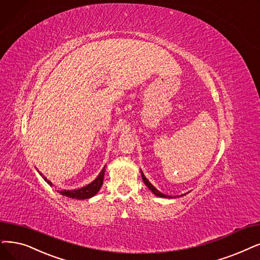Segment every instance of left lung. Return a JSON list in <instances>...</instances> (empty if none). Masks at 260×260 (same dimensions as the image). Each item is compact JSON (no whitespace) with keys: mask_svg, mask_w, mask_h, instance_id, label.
<instances>
[{"mask_svg":"<svg viewBox=\"0 0 260 260\" xmlns=\"http://www.w3.org/2000/svg\"><path fill=\"white\" fill-rule=\"evenodd\" d=\"M142 178H143V180H144V182H145V184H146L148 188L150 189V191L154 194V195H157V196H160V197H166V199H168V197H170V199H172V196H168V195H164V194H162L161 192H159L157 189L154 188V186L146 179V177H145L144 176V174L142 173Z\"/></svg>","mask_w":260,"mask_h":260,"instance_id":"1","label":"left lung"}]
</instances>
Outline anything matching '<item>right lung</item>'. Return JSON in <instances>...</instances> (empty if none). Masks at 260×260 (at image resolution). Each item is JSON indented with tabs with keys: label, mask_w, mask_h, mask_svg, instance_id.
<instances>
[{
	"label": "right lung",
	"mask_w": 260,
	"mask_h": 260,
	"mask_svg": "<svg viewBox=\"0 0 260 260\" xmlns=\"http://www.w3.org/2000/svg\"><path fill=\"white\" fill-rule=\"evenodd\" d=\"M105 168H103V170L101 171V173L99 174L98 177L92 181L91 183L87 184L86 186H83V188L79 189V190H74V191H66V190H63L60 191L59 193L61 195H65L67 197H70V199H75V200H86V199H90V197H92L94 195H96L98 193V191L100 190V188L102 186V183H103V177H105ZM39 173V171H38ZM41 176H43V178L45 179V181L48 182V184H50L51 186L53 185L52 184L51 181H49L45 176L39 173Z\"/></svg>",
	"instance_id": "add662e5"
}]
</instances>
